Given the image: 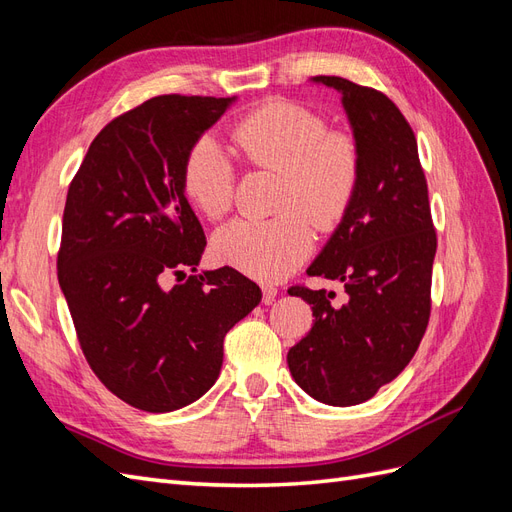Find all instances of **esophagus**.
Masks as SVG:
<instances>
[{
	"mask_svg": "<svg viewBox=\"0 0 512 512\" xmlns=\"http://www.w3.org/2000/svg\"><path fill=\"white\" fill-rule=\"evenodd\" d=\"M277 297V288L275 286H262V303L271 305Z\"/></svg>",
	"mask_w": 512,
	"mask_h": 512,
	"instance_id": "esophagus-1",
	"label": "esophagus"
}]
</instances>
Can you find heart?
Instances as JSON below:
<instances>
[{"label":"heart","mask_w":512,"mask_h":512,"mask_svg":"<svg viewBox=\"0 0 512 512\" xmlns=\"http://www.w3.org/2000/svg\"><path fill=\"white\" fill-rule=\"evenodd\" d=\"M243 156L256 166L282 170V188L273 220L237 218L213 235L218 262L260 282H277L312 252L314 232L333 230L348 213L361 179L354 138L327 132V123L309 108L269 100L247 113L232 130ZM183 190L190 203L218 220L235 196V164L213 134H203L183 162ZM303 208L305 216L296 207Z\"/></svg>","instance_id":"heart-1"}]
</instances>
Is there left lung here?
I'll return each mask as SVG.
<instances>
[{"label": "left lung", "instance_id": "obj_1", "mask_svg": "<svg viewBox=\"0 0 512 512\" xmlns=\"http://www.w3.org/2000/svg\"><path fill=\"white\" fill-rule=\"evenodd\" d=\"M342 96L361 156V179L344 220L309 275L342 282L344 305L324 290L290 288L312 305L314 327L288 350L290 374L327 406L374 397L410 363L429 322L436 230L412 128L376 89L342 76H314Z\"/></svg>", "mask_w": 512, "mask_h": 512}]
</instances>
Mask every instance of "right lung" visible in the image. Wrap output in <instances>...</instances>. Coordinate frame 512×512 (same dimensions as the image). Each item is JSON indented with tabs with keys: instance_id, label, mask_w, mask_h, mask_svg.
I'll use <instances>...</instances> for the list:
<instances>
[{
	"instance_id": "add662e5",
	"label": "right lung",
	"mask_w": 512,
	"mask_h": 512,
	"mask_svg": "<svg viewBox=\"0 0 512 512\" xmlns=\"http://www.w3.org/2000/svg\"><path fill=\"white\" fill-rule=\"evenodd\" d=\"M235 102L151 98L108 123L70 183L59 286L89 367L138 410L203 397L220 376L224 335L262 299L235 269L198 273L207 241L183 190L190 147ZM168 274L180 284L168 289Z\"/></svg>"
}]
</instances>
